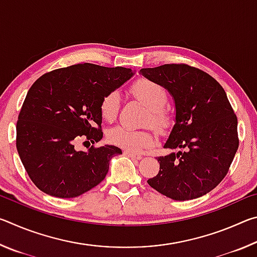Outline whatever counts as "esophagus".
Segmentation results:
<instances>
[{
	"label": "esophagus",
	"instance_id": "34e87169",
	"mask_svg": "<svg viewBox=\"0 0 257 257\" xmlns=\"http://www.w3.org/2000/svg\"><path fill=\"white\" fill-rule=\"evenodd\" d=\"M123 154L129 156V158L135 159V160H142V158H143L141 154H136V153H134V152H129V151H123Z\"/></svg>",
	"mask_w": 257,
	"mask_h": 257
}]
</instances>
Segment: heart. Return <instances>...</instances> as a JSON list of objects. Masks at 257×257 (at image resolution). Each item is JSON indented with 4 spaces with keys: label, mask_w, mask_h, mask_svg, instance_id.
<instances>
[{
    "label": "heart",
    "mask_w": 257,
    "mask_h": 257,
    "mask_svg": "<svg viewBox=\"0 0 257 257\" xmlns=\"http://www.w3.org/2000/svg\"><path fill=\"white\" fill-rule=\"evenodd\" d=\"M132 93L139 102H142L149 108L146 122L152 123L161 133L168 132L173 123L171 112L164 106L167 103L168 95L165 89L158 82L142 78L132 86ZM120 106V94L118 92H110L104 95L99 112L104 120L112 121L118 115ZM107 141L111 144L119 146L129 152H141L153 145L154 133L147 129H133L125 125H116L108 130Z\"/></svg>",
    "instance_id": "heart-1"
}]
</instances>
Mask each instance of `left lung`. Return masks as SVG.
<instances>
[{
	"instance_id": "1",
	"label": "left lung",
	"mask_w": 257,
	"mask_h": 257,
	"mask_svg": "<svg viewBox=\"0 0 257 257\" xmlns=\"http://www.w3.org/2000/svg\"><path fill=\"white\" fill-rule=\"evenodd\" d=\"M141 75L170 93L176 121L164 149L184 150L159 156L160 171L147 182L175 201L210 193L228 173L239 144L237 116L222 86L187 64L141 69Z\"/></svg>"
}]
</instances>
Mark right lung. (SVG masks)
<instances>
[{
    "label": "right lung",
    "instance_id": "obj_1",
    "mask_svg": "<svg viewBox=\"0 0 257 257\" xmlns=\"http://www.w3.org/2000/svg\"><path fill=\"white\" fill-rule=\"evenodd\" d=\"M132 69L80 63L38 78L28 90L17 122V150L38 189L72 198L97 186L119 147L92 146L77 151L75 143L103 138L99 112L104 95L134 76Z\"/></svg>",
    "mask_w": 257,
    "mask_h": 257
}]
</instances>
